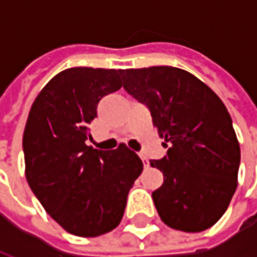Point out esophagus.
Masks as SVG:
<instances>
[{
  "label": "esophagus",
  "instance_id": "1",
  "mask_svg": "<svg viewBox=\"0 0 257 257\" xmlns=\"http://www.w3.org/2000/svg\"><path fill=\"white\" fill-rule=\"evenodd\" d=\"M140 158H142V161H143V165H145L146 168L149 167V160H147V157H145L143 154H140Z\"/></svg>",
  "mask_w": 257,
  "mask_h": 257
}]
</instances>
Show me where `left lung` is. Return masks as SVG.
<instances>
[{"instance_id": "8db88e82", "label": "left lung", "mask_w": 257, "mask_h": 257, "mask_svg": "<svg viewBox=\"0 0 257 257\" xmlns=\"http://www.w3.org/2000/svg\"><path fill=\"white\" fill-rule=\"evenodd\" d=\"M123 89L147 106L167 156L151 160L164 173L153 193L161 220L175 230L204 231L228 208L237 189L241 151L226 106L182 68L119 70Z\"/></svg>"}]
</instances>
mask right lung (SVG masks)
Returning <instances> with one entry per match:
<instances>
[{"label":"right lung","instance_id":"right-lung-1","mask_svg":"<svg viewBox=\"0 0 257 257\" xmlns=\"http://www.w3.org/2000/svg\"><path fill=\"white\" fill-rule=\"evenodd\" d=\"M121 86L119 70L67 68L42 88L26 122L27 183L53 220L78 237H97L119 224L143 171L126 146L104 151L85 143L101 97Z\"/></svg>","mask_w":257,"mask_h":257}]
</instances>
